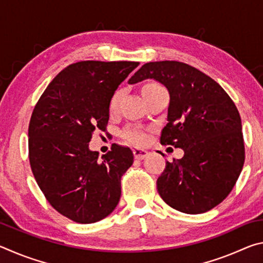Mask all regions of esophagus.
I'll use <instances>...</instances> for the list:
<instances>
[{
  "instance_id": "obj_1",
  "label": "esophagus",
  "mask_w": 263,
  "mask_h": 263,
  "mask_svg": "<svg viewBox=\"0 0 263 263\" xmlns=\"http://www.w3.org/2000/svg\"><path fill=\"white\" fill-rule=\"evenodd\" d=\"M133 154H135V158L138 160H142L145 159L147 155L149 154L148 151L146 149H141V148H135L133 149Z\"/></svg>"
}]
</instances>
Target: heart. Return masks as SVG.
Wrapping results in <instances>:
<instances>
[{"mask_svg": "<svg viewBox=\"0 0 263 263\" xmlns=\"http://www.w3.org/2000/svg\"><path fill=\"white\" fill-rule=\"evenodd\" d=\"M161 86L158 83H154V82H148V83H145L144 86L141 88V94L144 96L145 94H147L148 91L153 90V89H157L160 88ZM122 97V91L118 90L116 91L114 96L111 97L110 100V104H109V108L110 111H115L117 109V105L119 103V100H121ZM124 137H125V139L133 142V144H142L146 140V135L145 132L141 130V128H138V127H130L127 128V130L124 132Z\"/></svg>", "mask_w": 263, "mask_h": 263, "instance_id": "heart-1", "label": "heart"}]
</instances>
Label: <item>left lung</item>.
Wrapping results in <instances>:
<instances>
[{"label":"left lung","instance_id":"obj_1","mask_svg":"<svg viewBox=\"0 0 263 263\" xmlns=\"http://www.w3.org/2000/svg\"><path fill=\"white\" fill-rule=\"evenodd\" d=\"M147 79L163 84L171 97L161 144L184 151L181 159L166 162L157 181L159 195L181 212L211 210L228 197L243 166L237 106L215 80L183 62H147L128 83Z\"/></svg>","mask_w":263,"mask_h":263}]
</instances>
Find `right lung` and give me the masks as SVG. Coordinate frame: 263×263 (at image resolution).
Segmentation results:
<instances>
[{"label":"right lung","mask_w":263,"mask_h":263,"mask_svg":"<svg viewBox=\"0 0 263 263\" xmlns=\"http://www.w3.org/2000/svg\"><path fill=\"white\" fill-rule=\"evenodd\" d=\"M139 62L80 61L62 69L35 104L29 125V159L48 203L80 224L109 216L121 198V179L132 166L130 148L89 149L92 133L105 130L109 104Z\"/></svg>","instance_id":"1"}]
</instances>
